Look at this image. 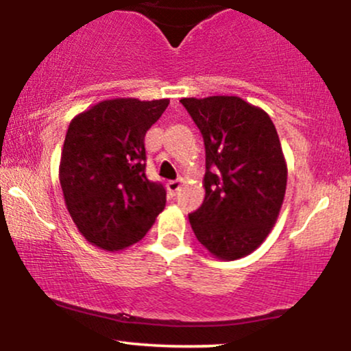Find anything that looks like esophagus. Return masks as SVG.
I'll return each instance as SVG.
<instances>
[{
  "label": "esophagus",
  "mask_w": 351,
  "mask_h": 351,
  "mask_svg": "<svg viewBox=\"0 0 351 351\" xmlns=\"http://www.w3.org/2000/svg\"><path fill=\"white\" fill-rule=\"evenodd\" d=\"M181 184H183V180H173V181H168L167 183V189H168V195L171 196H175L176 193L180 191L181 189Z\"/></svg>",
  "instance_id": "1"
}]
</instances>
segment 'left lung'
I'll return each instance as SVG.
<instances>
[{
	"instance_id": "left-lung-1",
	"label": "left lung",
	"mask_w": 351,
	"mask_h": 351,
	"mask_svg": "<svg viewBox=\"0 0 351 351\" xmlns=\"http://www.w3.org/2000/svg\"><path fill=\"white\" fill-rule=\"evenodd\" d=\"M206 148V195L189 215L196 239L234 261L256 251L279 217L287 163L271 117L236 95L181 99Z\"/></svg>"
}]
</instances>
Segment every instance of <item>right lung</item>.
I'll list each match as a JSON object with an SVG mask.
<instances>
[{
  "mask_svg": "<svg viewBox=\"0 0 351 351\" xmlns=\"http://www.w3.org/2000/svg\"><path fill=\"white\" fill-rule=\"evenodd\" d=\"M170 100L108 99L75 115L60 153L67 211L88 243L122 251L165 209L167 191L145 175V134Z\"/></svg>",
  "mask_w": 351,
  "mask_h": 351,
  "instance_id": "obj_1",
  "label": "right lung"
}]
</instances>
